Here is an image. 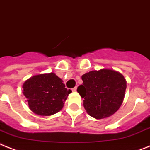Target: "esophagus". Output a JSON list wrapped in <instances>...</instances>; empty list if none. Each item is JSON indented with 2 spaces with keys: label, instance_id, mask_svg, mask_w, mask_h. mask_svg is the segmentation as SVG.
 <instances>
[{
  "label": "esophagus",
  "instance_id": "34e87169",
  "mask_svg": "<svg viewBox=\"0 0 150 150\" xmlns=\"http://www.w3.org/2000/svg\"><path fill=\"white\" fill-rule=\"evenodd\" d=\"M71 91H72L73 92H75V91H77V87H75L74 88L71 89Z\"/></svg>",
  "mask_w": 150,
  "mask_h": 150
}]
</instances>
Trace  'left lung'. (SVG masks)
<instances>
[{
    "label": "left lung",
    "instance_id": "8db88e82",
    "mask_svg": "<svg viewBox=\"0 0 150 150\" xmlns=\"http://www.w3.org/2000/svg\"><path fill=\"white\" fill-rule=\"evenodd\" d=\"M82 85L78 92L85 109L95 119L113 115L121 106L127 88V81L121 73L112 69L91 71L81 76Z\"/></svg>",
    "mask_w": 150,
    "mask_h": 150
}]
</instances>
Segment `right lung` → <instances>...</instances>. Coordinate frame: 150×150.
<instances>
[{
	"instance_id": "right-lung-1",
	"label": "right lung",
	"mask_w": 150,
	"mask_h": 150,
	"mask_svg": "<svg viewBox=\"0 0 150 150\" xmlns=\"http://www.w3.org/2000/svg\"><path fill=\"white\" fill-rule=\"evenodd\" d=\"M29 108L34 114L50 116L62 110L71 90L53 72L34 75L23 85Z\"/></svg>"
}]
</instances>
